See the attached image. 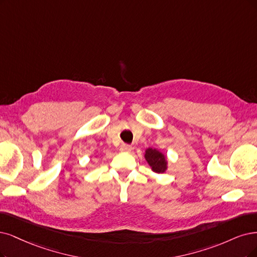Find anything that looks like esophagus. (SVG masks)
<instances>
[{"label": "esophagus", "mask_w": 257, "mask_h": 257, "mask_svg": "<svg viewBox=\"0 0 257 257\" xmlns=\"http://www.w3.org/2000/svg\"><path fill=\"white\" fill-rule=\"evenodd\" d=\"M131 150V146L127 145V144H122L120 146V151H123V153H128V151Z\"/></svg>", "instance_id": "esophagus-1"}]
</instances>
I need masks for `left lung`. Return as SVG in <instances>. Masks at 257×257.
<instances>
[{
    "label": "left lung",
    "instance_id": "8db88e82",
    "mask_svg": "<svg viewBox=\"0 0 257 257\" xmlns=\"http://www.w3.org/2000/svg\"><path fill=\"white\" fill-rule=\"evenodd\" d=\"M147 163L157 174H163L167 169V160L164 154L155 148H148L145 151Z\"/></svg>",
    "mask_w": 257,
    "mask_h": 257
}]
</instances>
